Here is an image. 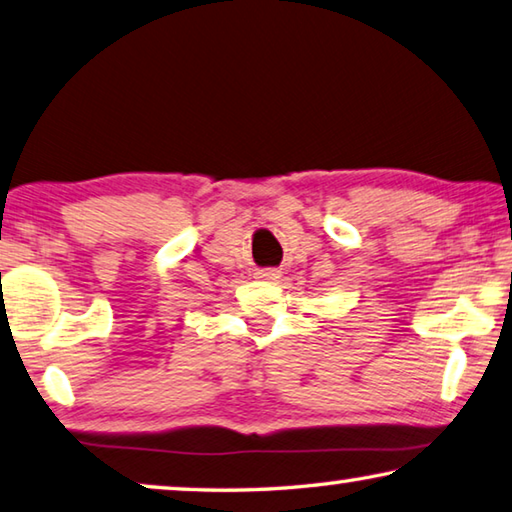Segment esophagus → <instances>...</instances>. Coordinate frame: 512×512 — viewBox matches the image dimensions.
<instances>
[{
    "instance_id": "34e87169",
    "label": "esophagus",
    "mask_w": 512,
    "mask_h": 512,
    "mask_svg": "<svg viewBox=\"0 0 512 512\" xmlns=\"http://www.w3.org/2000/svg\"><path fill=\"white\" fill-rule=\"evenodd\" d=\"M257 277H262L266 282H277L282 277V273L277 271V268H264V271H259Z\"/></svg>"
}]
</instances>
